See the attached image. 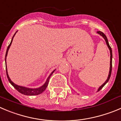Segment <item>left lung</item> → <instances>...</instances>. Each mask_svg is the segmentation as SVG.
Here are the masks:
<instances>
[{
  "label": "left lung",
  "mask_w": 121,
  "mask_h": 121,
  "mask_svg": "<svg viewBox=\"0 0 121 121\" xmlns=\"http://www.w3.org/2000/svg\"><path fill=\"white\" fill-rule=\"evenodd\" d=\"M97 33L99 34V35H100V36H101L103 37V38H104V39L105 40V41H106V45H108V47L109 48V50H110V69H109V75H108V79H106V81H105L104 83H103V85H101V86H100V87L99 88V89H98L97 90V92L98 91H100V90H101L102 89V88L107 83H108V82L109 81V79H110V76H111V73H112V48L111 47H110V45H109V42H108V38H107L106 36L104 35V34L103 33V32H101V31H97Z\"/></svg>",
  "instance_id": "obj_1"
}]
</instances>
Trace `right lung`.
Here are the masks:
<instances>
[{"label":"right lung","mask_w":121,"mask_h":121,"mask_svg":"<svg viewBox=\"0 0 121 121\" xmlns=\"http://www.w3.org/2000/svg\"><path fill=\"white\" fill-rule=\"evenodd\" d=\"M17 31H16V33ZM16 33L14 34V35L13 36L12 38V40H11V43L9 45V46L7 48V50H6V55H5V63H6V75H7V78L8 79V81H9V82L11 83V84L12 85V86L15 88L16 89L18 92H20V93L24 95H38V94H40L42 93L45 90V89L47 88V86H48V83H49V78H50L51 76L52 73H54V71L55 70H54V71L51 72L50 74H49V76H48V78H47V81L45 82V83L42 86H41L40 87L38 88H27V87H25V86H20V85H16L15 83H13L12 81L11 80V79L9 78V75H8V70H7V68H6V57H7V55H8V50L9 49L10 47H11V43L12 42V40H13V38H14L15 35L16 34Z\"/></svg>","instance_id":"1"}]
</instances>
